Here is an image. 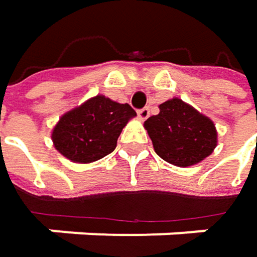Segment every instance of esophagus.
I'll list each match as a JSON object with an SVG mask.
<instances>
[{"instance_id":"34e87169","label":"esophagus","mask_w":257,"mask_h":257,"mask_svg":"<svg viewBox=\"0 0 257 257\" xmlns=\"http://www.w3.org/2000/svg\"><path fill=\"white\" fill-rule=\"evenodd\" d=\"M149 116H150V108H149V107H144V108L138 110V117H140L141 120H146Z\"/></svg>"}]
</instances>
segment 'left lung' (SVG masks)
Segmentation results:
<instances>
[{
  "instance_id": "1",
  "label": "left lung",
  "mask_w": 257,
  "mask_h": 257,
  "mask_svg": "<svg viewBox=\"0 0 257 257\" xmlns=\"http://www.w3.org/2000/svg\"><path fill=\"white\" fill-rule=\"evenodd\" d=\"M155 152L176 167H190L217 146L214 123L179 98L159 105V114L144 122Z\"/></svg>"
}]
</instances>
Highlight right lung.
Returning a JSON list of instances; mask_svg holds the SVG:
<instances>
[{
	"label": "right lung",
	"instance_id": "add662e5",
	"mask_svg": "<svg viewBox=\"0 0 257 257\" xmlns=\"http://www.w3.org/2000/svg\"><path fill=\"white\" fill-rule=\"evenodd\" d=\"M134 116L137 113L129 104L96 95L65 113L53 129L52 140L56 150L70 161L89 164L116 149L122 129Z\"/></svg>",
	"mask_w": 257,
	"mask_h": 257
}]
</instances>
